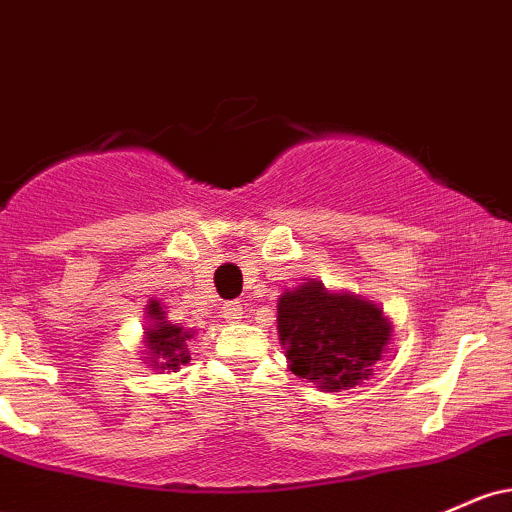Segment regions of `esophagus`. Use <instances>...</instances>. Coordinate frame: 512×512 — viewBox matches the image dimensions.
I'll use <instances>...</instances> for the list:
<instances>
[{"label":"esophagus","instance_id":"1","mask_svg":"<svg viewBox=\"0 0 512 512\" xmlns=\"http://www.w3.org/2000/svg\"><path fill=\"white\" fill-rule=\"evenodd\" d=\"M223 318L228 320V323H238V320L245 318V308L240 301H228L223 303Z\"/></svg>","mask_w":512,"mask_h":512}]
</instances>
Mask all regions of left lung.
Returning <instances> with one entry per match:
<instances>
[{
	"label": "left lung",
	"instance_id": "1",
	"mask_svg": "<svg viewBox=\"0 0 512 512\" xmlns=\"http://www.w3.org/2000/svg\"><path fill=\"white\" fill-rule=\"evenodd\" d=\"M277 333L289 372L335 393L374 374L391 345L393 325L379 303L306 279L279 296Z\"/></svg>",
	"mask_w": 512,
	"mask_h": 512
}]
</instances>
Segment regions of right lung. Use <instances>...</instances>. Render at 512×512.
<instances>
[{"label":"right lung","mask_w":512,"mask_h":512,"mask_svg":"<svg viewBox=\"0 0 512 512\" xmlns=\"http://www.w3.org/2000/svg\"><path fill=\"white\" fill-rule=\"evenodd\" d=\"M145 318H148V325L143 328L145 350L140 352L145 355L143 362L155 372H177L179 367L189 364L192 355H189L187 342L194 338V330H184L182 325L170 323L165 306L157 299L148 301Z\"/></svg>","instance_id":"right-lung-1"}]
</instances>
